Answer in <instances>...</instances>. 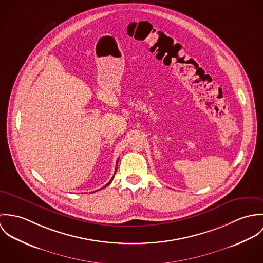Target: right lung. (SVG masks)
I'll list each match as a JSON object with an SVG mask.
<instances>
[{"label": "right lung", "instance_id": "1", "mask_svg": "<svg viewBox=\"0 0 263 263\" xmlns=\"http://www.w3.org/2000/svg\"><path fill=\"white\" fill-rule=\"evenodd\" d=\"M117 163H118V159H117V162H116V165H117ZM115 171H116V169H115ZM113 179V178H112ZM112 179H111V180H110V181H109V182H108V183H107V184H106V185H105V186H104V187H106V186H107V185H108V184H110V182H111V181H112Z\"/></svg>", "mask_w": 263, "mask_h": 263}]
</instances>
